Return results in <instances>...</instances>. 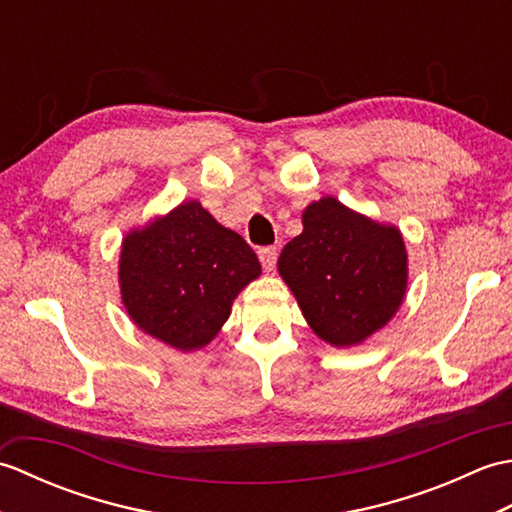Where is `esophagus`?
Instances as JSON below:
<instances>
[{"label":"esophagus","instance_id":"obj_1","mask_svg":"<svg viewBox=\"0 0 512 512\" xmlns=\"http://www.w3.org/2000/svg\"><path fill=\"white\" fill-rule=\"evenodd\" d=\"M277 248L275 246H266V248H259V262H262L266 273H270V270H275V264H277Z\"/></svg>","mask_w":512,"mask_h":512}]
</instances>
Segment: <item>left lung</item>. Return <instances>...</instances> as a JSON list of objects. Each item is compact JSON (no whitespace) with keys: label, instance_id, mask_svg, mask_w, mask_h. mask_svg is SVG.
I'll list each match as a JSON object with an SVG mask.
<instances>
[{"label":"left lung","instance_id":"1","mask_svg":"<svg viewBox=\"0 0 512 512\" xmlns=\"http://www.w3.org/2000/svg\"><path fill=\"white\" fill-rule=\"evenodd\" d=\"M301 222V235L281 250L279 275L321 341L361 345L405 301L409 259L400 228L376 222L332 195L310 202Z\"/></svg>","mask_w":512,"mask_h":512}]
</instances>
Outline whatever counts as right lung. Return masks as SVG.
I'll use <instances>...</instances> for the list:
<instances>
[{
  "mask_svg": "<svg viewBox=\"0 0 512 512\" xmlns=\"http://www.w3.org/2000/svg\"><path fill=\"white\" fill-rule=\"evenodd\" d=\"M259 275L253 248L198 200L125 233L118 259L129 319L184 354L215 339L239 292Z\"/></svg>",
  "mask_w": 512,
  "mask_h": 512,
  "instance_id": "add662e5",
  "label": "right lung"
}]
</instances>
